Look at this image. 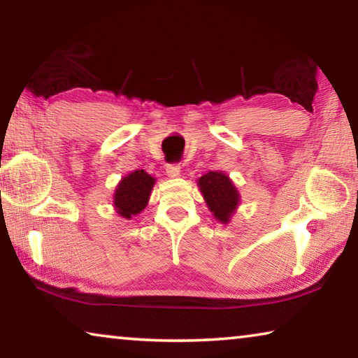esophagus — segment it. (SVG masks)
<instances>
[{"mask_svg":"<svg viewBox=\"0 0 358 358\" xmlns=\"http://www.w3.org/2000/svg\"><path fill=\"white\" fill-rule=\"evenodd\" d=\"M180 172H181V167H180L178 164H169V166L166 167L167 177H171V178L180 177Z\"/></svg>","mask_w":358,"mask_h":358,"instance_id":"34e87169","label":"esophagus"}]
</instances>
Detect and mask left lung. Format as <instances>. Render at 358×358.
I'll list each match as a JSON object with an SVG mask.
<instances>
[{
    "instance_id": "left-lung-1",
    "label": "left lung",
    "mask_w": 358,
    "mask_h": 358,
    "mask_svg": "<svg viewBox=\"0 0 358 358\" xmlns=\"http://www.w3.org/2000/svg\"><path fill=\"white\" fill-rule=\"evenodd\" d=\"M203 201L215 220L221 224H229L240 205V192L227 173L211 171L197 180Z\"/></svg>"
}]
</instances>
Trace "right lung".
<instances>
[{"label":"right lung","instance_id":"add662e5","mask_svg":"<svg viewBox=\"0 0 358 358\" xmlns=\"http://www.w3.org/2000/svg\"><path fill=\"white\" fill-rule=\"evenodd\" d=\"M156 178L143 171H134L121 178L113 192V208L124 220H132L147 207Z\"/></svg>","mask_w":358,"mask_h":358}]
</instances>
